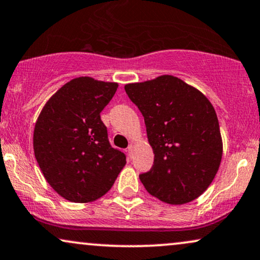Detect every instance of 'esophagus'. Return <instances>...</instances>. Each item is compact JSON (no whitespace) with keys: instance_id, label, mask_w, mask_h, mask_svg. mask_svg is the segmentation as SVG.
<instances>
[{"instance_id":"34e87169","label":"esophagus","mask_w":260,"mask_h":260,"mask_svg":"<svg viewBox=\"0 0 260 260\" xmlns=\"http://www.w3.org/2000/svg\"><path fill=\"white\" fill-rule=\"evenodd\" d=\"M133 150H134V146H133V144H131V145L127 147V151H128V156H129L131 158H132V157H133Z\"/></svg>"}]
</instances>
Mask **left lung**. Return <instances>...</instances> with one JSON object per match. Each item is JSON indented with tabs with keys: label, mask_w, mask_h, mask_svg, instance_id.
Listing matches in <instances>:
<instances>
[{
	"label": "left lung",
	"mask_w": 260,
	"mask_h": 260,
	"mask_svg": "<svg viewBox=\"0 0 260 260\" xmlns=\"http://www.w3.org/2000/svg\"><path fill=\"white\" fill-rule=\"evenodd\" d=\"M126 93L143 114L154 160L139 175L147 192L181 205L205 192L222 159L216 111L202 92L173 75L127 84Z\"/></svg>",
	"instance_id": "obj_1"
}]
</instances>
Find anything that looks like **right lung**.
<instances>
[{"label": "right lung", "instance_id": "1", "mask_svg": "<svg viewBox=\"0 0 260 260\" xmlns=\"http://www.w3.org/2000/svg\"><path fill=\"white\" fill-rule=\"evenodd\" d=\"M116 83L75 78L47 102L34 132L37 163L49 185L73 203L104 196L126 164V154L108 139L101 111Z\"/></svg>", "mask_w": 260, "mask_h": 260}]
</instances>
